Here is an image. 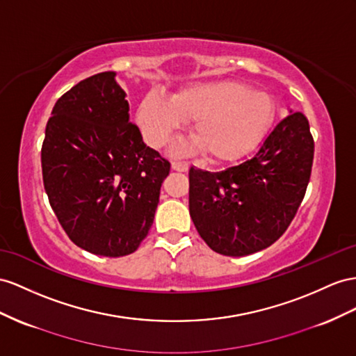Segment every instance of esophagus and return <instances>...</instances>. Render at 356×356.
Masks as SVG:
<instances>
[{"mask_svg": "<svg viewBox=\"0 0 356 356\" xmlns=\"http://www.w3.org/2000/svg\"><path fill=\"white\" fill-rule=\"evenodd\" d=\"M171 168L176 170V171H180V172H185V171H188L189 165H188V162H185V161H172Z\"/></svg>", "mask_w": 356, "mask_h": 356, "instance_id": "esophagus-1", "label": "esophagus"}]
</instances>
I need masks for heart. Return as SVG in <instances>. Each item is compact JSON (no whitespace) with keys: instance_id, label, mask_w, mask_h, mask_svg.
<instances>
[{"instance_id":"1","label":"heart","mask_w":356,"mask_h":356,"mask_svg":"<svg viewBox=\"0 0 356 356\" xmlns=\"http://www.w3.org/2000/svg\"><path fill=\"white\" fill-rule=\"evenodd\" d=\"M275 114L272 97L238 81H200L175 91L168 100L145 96L136 108V124L150 147L161 149L184 122L206 158L232 162L242 158L268 131Z\"/></svg>"}]
</instances>
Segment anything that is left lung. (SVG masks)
<instances>
[{"label": "left lung", "instance_id": "1", "mask_svg": "<svg viewBox=\"0 0 356 356\" xmlns=\"http://www.w3.org/2000/svg\"><path fill=\"white\" fill-rule=\"evenodd\" d=\"M282 118L257 152L222 171L189 170V215L215 252L242 257L287 230L305 195L314 141L307 117Z\"/></svg>", "mask_w": 356, "mask_h": 356}]
</instances>
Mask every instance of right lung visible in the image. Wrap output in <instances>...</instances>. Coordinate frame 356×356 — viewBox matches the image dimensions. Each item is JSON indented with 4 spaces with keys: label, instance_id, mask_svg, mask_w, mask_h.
I'll list each match as a JSON object with an SVG mask.
<instances>
[{
    "label": "right lung",
    "instance_id": "right-lung-1",
    "mask_svg": "<svg viewBox=\"0 0 356 356\" xmlns=\"http://www.w3.org/2000/svg\"><path fill=\"white\" fill-rule=\"evenodd\" d=\"M115 72L81 81L54 105L42 145L43 185L70 241L122 257L147 236L170 162L131 123Z\"/></svg>",
    "mask_w": 356,
    "mask_h": 356
}]
</instances>
